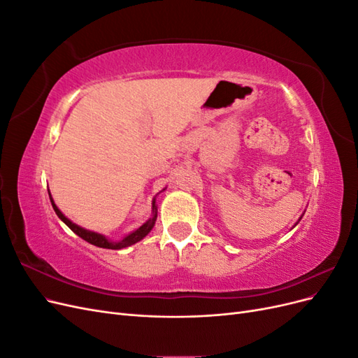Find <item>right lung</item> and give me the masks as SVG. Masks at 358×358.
I'll return each mask as SVG.
<instances>
[{"instance_id": "add662e5", "label": "right lung", "mask_w": 358, "mask_h": 358, "mask_svg": "<svg viewBox=\"0 0 358 358\" xmlns=\"http://www.w3.org/2000/svg\"><path fill=\"white\" fill-rule=\"evenodd\" d=\"M50 201H52V206H53V210H55V213L58 215V218H59L64 224H67V227H69V229H70L71 231H74L79 237H82L83 241L90 242L91 245H95V246H99V248H106V249H121V248L131 246V245H134L136 242L142 241L143 237H145L150 230H152V227H154L155 220H157V212H155V210H157V206H155V201H154V203H152V210L155 212V215H154L152 220H149L146 224H143L142 227H140V229H137V230L133 231L131 234H128L127 237H124V239H122L121 242H109V241L106 239L104 236H101V234H99V233H94V231H88V230L82 229V227L73 224L69 218H66V216L62 215V212L57 208V204L53 203L52 199H50Z\"/></svg>"}]
</instances>
